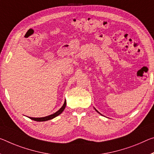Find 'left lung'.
I'll return each instance as SVG.
<instances>
[{"instance_id": "1", "label": "left lung", "mask_w": 154, "mask_h": 154, "mask_svg": "<svg viewBox=\"0 0 154 154\" xmlns=\"http://www.w3.org/2000/svg\"><path fill=\"white\" fill-rule=\"evenodd\" d=\"M96 111H97V112H98V111H97V109H96Z\"/></svg>"}]
</instances>
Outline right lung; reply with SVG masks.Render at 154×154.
<instances>
[{
	"label": "right lung",
	"instance_id": "right-lung-1",
	"mask_svg": "<svg viewBox=\"0 0 154 154\" xmlns=\"http://www.w3.org/2000/svg\"><path fill=\"white\" fill-rule=\"evenodd\" d=\"M66 101H64V103L63 105L62 108H61L57 112H56L55 113L53 114H51L49 116H45V117H42V118H33V117H29L31 120H33V121H48V120H51V119H52L53 118H55V117L57 116L58 115H60V114L62 113V112L64 111V109L66 108Z\"/></svg>",
	"mask_w": 154,
	"mask_h": 154
}]
</instances>
